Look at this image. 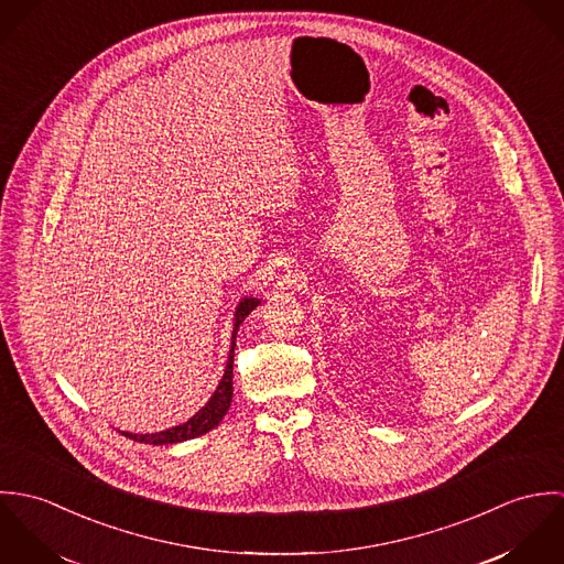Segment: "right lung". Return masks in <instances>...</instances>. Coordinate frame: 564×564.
Listing matches in <instances>:
<instances>
[{
  "mask_svg": "<svg viewBox=\"0 0 564 564\" xmlns=\"http://www.w3.org/2000/svg\"><path fill=\"white\" fill-rule=\"evenodd\" d=\"M260 304V300L256 297H242L237 306V313H235V329H232V347H230V354H228V362H226V371H224V378L217 387V391L213 393V398L208 400V403L204 408H199L186 423H180L175 427H169V430H162L156 434H132V432H121L123 436L132 438V441H139V443H150V445H171V443H182V441H188V438H195V436H202L206 432H210L213 427H217L221 423V419L226 416L230 403H232V393H235V387H232V369H235V347H237V332L241 327V323L245 322V317Z\"/></svg>",
  "mask_w": 564,
  "mask_h": 564,
  "instance_id": "1",
  "label": "right lung"
}]
</instances>
